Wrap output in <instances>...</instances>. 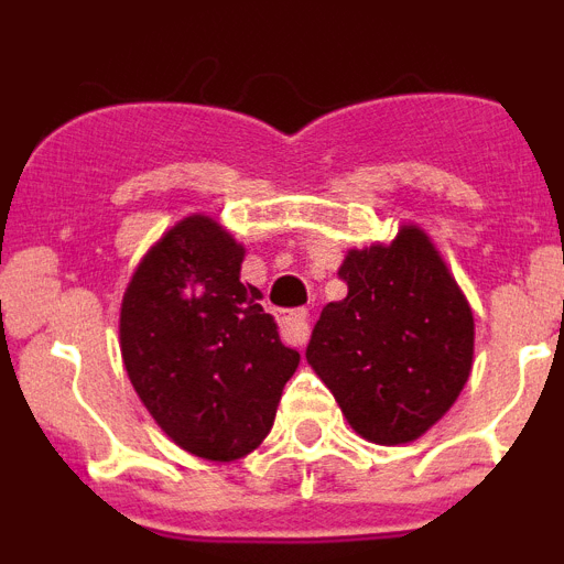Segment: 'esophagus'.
<instances>
[{"mask_svg":"<svg viewBox=\"0 0 564 564\" xmlns=\"http://www.w3.org/2000/svg\"><path fill=\"white\" fill-rule=\"evenodd\" d=\"M279 327H282V338L293 347H305L311 338V325H307V311L296 307V311L279 313Z\"/></svg>","mask_w":564,"mask_h":564,"instance_id":"34e87169","label":"esophagus"}]
</instances>
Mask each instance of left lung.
I'll return each instance as SVG.
<instances>
[{"label":"left lung","instance_id":"8db88e82","mask_svg":"<svg viewBox=\"0 0 564 564\" xmlns=\"http://www.w3.org/2000/svg\"><path fill=\"white\" fill-rule=\"evenodd\" d=\"M338 276L347 296L318 316L307 364L358 435L381 446L417 441L468 381L471 307L417 226L390 246L352 248Z\"/></svg>","mask_w":564,"mask_h":564}]
</instances>
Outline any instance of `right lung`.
I'll return each mask as SVG.
<instances>
[{
    "label": "right lung",
    "instance_id": "add662e5",
    "mask_svg": "<svg viewBox=\"0 0 564 564\" xmlns=\"http://www.w3.org/2000/svg\"><path fill=\"white\" fill-rule=\"evenodd\" d=\"M246 248L206 214L169 228L121 305L134 392L181 449L239 460L271 432L299 352L279 341L262 293L239 279Z\"/></svg>",
    "mask_w": 564,
    "mask_h": 564
}]
</instances>
